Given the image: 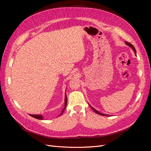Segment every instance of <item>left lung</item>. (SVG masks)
I'll list each match as a JSON object with an SVG mask.
<instances>
[{
	"instance_id": "8db88e82",
	"label": "left lung",
	"mask_w": 151,
	"mask_h": 151,
	"mask_svg": "<svg viewBox=\"0 0 151 151\" xmlns=\"http://www.w3.org/2000/svg\"><path fill=\"white\" fill-rule=\"evenodd\" d=\"M125 44L127 45H128V46L129 47H130L132 50H134V53H135V55H136V50H135V47L133 46V45H132V44H130V43H129V42H125ZM89 106H90V107L91 108V109H93V110L96 113H97V114H98V115H102V116H110V115H107V114H104V113H101V112H99V111H98V110H96V109H94L93 107H92L91 106V105L89 104Z\"/></svg>"
}]
</instances>
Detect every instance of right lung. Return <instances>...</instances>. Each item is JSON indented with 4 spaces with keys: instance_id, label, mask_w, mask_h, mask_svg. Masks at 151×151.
<instances>
[{
    "instance_id": "1",
    "label": "right lung",
    "mask_w": 151,
    "mask_h": 151,
    "mask_svg": "<svg viewBox=\"0 0 151 151\" xmlns=\"http://www.w3.org/2000/svg\"><path fill=\"white\" fill-rule=\"evenodd\" d=\"M64 103H65L64 107H63V108L62 109V111H61V113H60V115H61L63 113V111H64L65 109V108H66V106H67V95H66V92H65V101H64ZM29 115H30L31 116H32V117L35 118H36V119H39V120H43V116H42V115H30V114H29Z\"/></svg>"
}]
</instances>
